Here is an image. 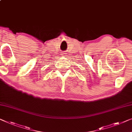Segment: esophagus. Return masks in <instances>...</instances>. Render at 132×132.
<instances>
[{
    "mask_svg": "<svg viewBox=\"0 0 132 132\" xmlns=\"http://www.w3.org/2000/svg\"><path fill=\"white\" fill-rule=\"evenodd\" d=\"M64 54H65V53H62V55H64Z\"/></svg>",
    "mask_w": 132,
    "mask_h": 132,
    "instance_id": "esophagus-1",
    "label": "esophagus"
}]
</instances>
